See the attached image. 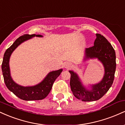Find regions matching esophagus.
Segmentation results:
<instances>
[{"instance_id": "1", "label": "esophagus", "mask_w": 125, "mask_h": 125, "mask_svg": "<svg viewBox=\"0 0 125 125\" xmlns=\"http://www.w3.org/2000/svg\"><path fill=\"white\" fill-rule=\"evenodd\" d=\"M72 66V64L70 63H67L66 64H65V67L66 68H69V67Z\"/></svg>"}]
</instances>
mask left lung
Returning a JSON list of instances; mask_svg holds the SVG:
<instances>
[{"label": "left lung", "mask_w": 125, "mask_h": 125, "mask_svg": "<svg viewBox=\"0 0 125 125\" xmlns=\"http://www.w3.org/2000/svg\"><path fill=\"white\" fill-rule=\"evenodd\" d=\"M86 59L97 58L104 67V75L100 83L92 86L88 90L83 86L76 73L70 71L71 90L73 95L84 102L97 100L104 96L112 85L116 71V54L114 49L103 35L96 33V39L93 46L85 50Z\"/></svg>", "instance_id": "obj_1"}]
</instances>
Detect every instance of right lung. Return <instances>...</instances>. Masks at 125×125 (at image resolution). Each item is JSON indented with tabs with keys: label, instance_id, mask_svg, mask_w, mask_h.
Listing matches in <instances>:
<instances>
[{
	"label": "right lung",
	"instance_id": "right-lung-1",
	"mask_svg": "<svg viewBox=\"0 0 125 125\" xmlns=\"http://www.w3.org/2000/svg\"><path fill=\"white\" fill-rule=\"evenodd\" d=\"M35 36L38 37L42 36L41 35L36 34H26L17 39L12 45L6 51L2 64V70L6 86L8 89L12 92L16 96L24 100H38L45 98L51 92L54 82L62 72V69L51 72L41 83L34 86H21L13 81L10 76L9 64L10 56L14 50L20 44Z\"/></svg>",
	"mask_w": 125,
	"mask_h": 125
}]
</instances>
